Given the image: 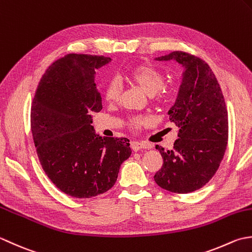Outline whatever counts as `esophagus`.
<instances>
[{
	"instance_id": "34e87169",
	"label": "esophagus",
	"mask_w": 252,
	"mask_h": 252,
	"mask_svg": "<svg viewBox=\"0 0 252 252\" xmlns=\"http://www.w3.org/2000/svg\"><path fill=\"white\" fill-rule=\"evenodd\" d=\"M130 148L132 149L133 151H138V150H140V149H147V148H149V146L147 145L146 142L131 141V142H130Z\"/></svg>"
}]
</instances>
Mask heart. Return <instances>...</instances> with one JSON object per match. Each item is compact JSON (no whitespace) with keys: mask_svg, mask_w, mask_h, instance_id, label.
<instances>
[{"mask_svg":"<svg viewBox=\"0 0 252 252\" xmlns=\"http://www.w3.org/2000/svg\"><path fill=\"white\" fill-rule=\"evenodd\" d=\"M126 79L130 84L137 86L148 95H155L158 100H164L167 96V91L163 89L164 76L160 70L150 65H137L132 67L126 75ZM103 95L107 102H116L121 95L120 81L112 78L106 81L103 89ZM129 125L133 128H139L147 123L145 117H130L128 120Z\"/></svg>","mask_w":252,"mask_h":252,"instance_id":"obj_1","label":"heart"}]
</instances>
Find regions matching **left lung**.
I'll use <instances>...</instances> for the list:
<instances>
[{"instance_id":"1","label":"left lung","mask_w":252,"mask_h":252,"mask_svg":"<svg viewBox=\"0 0 252 252\" xmlns=\"http://www.w3.org/2000/svg\"><path fill=\"white\" fill-rule=\"evenodd\" d=\"M175 60L185 68L169 121L179 127L172 150L157 146L163 165L155 175L163 189L188 193L209 183L223 160L228 139V114L219 81L203 60L183 51L157 58Z\"/></svg>"}]
</instances>
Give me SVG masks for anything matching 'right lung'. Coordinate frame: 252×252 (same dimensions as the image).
<instances>
[{"mask_svg":"<svg viewBox=\"0 0 252 252\" xmlns=\"http://www.w3.org/2000/svg\"><path fill=\"white\" fill-rule=\"evenodd\" d=\"M102 55L70 53L56 60L38 84L30 113L41 166L61 191L86 199L113 186L121 164L131 155L127 138L99 137L92 113L102 110L95 70Z\"/></svg>","mask_w":252,"mask_h":252,"instance_id":"add662e5","label":"right lung"}]
</instances>
